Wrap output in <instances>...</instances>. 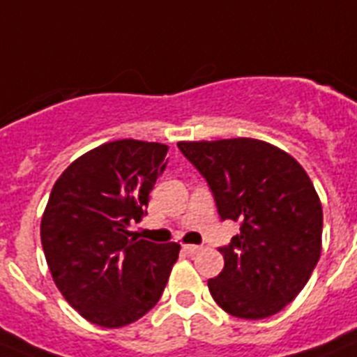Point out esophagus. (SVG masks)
Returning <instances> with one entry per match:
<instances>
[{
  "label": "esophagus",
  "instance_id": "obj_1",
  "mask_svg": "<svg viewBox=\"0 0 357 357\" xmlns=\"http://www.w3.org/2000/svg\"><path fill=\"white\" fill-rule=\"evenodd\" d=\"M183 251L187 255H196V253H199V251H202V248H199V245H192V244H185L183 245Z\"/></svg>",
  "mask_w": 357,
  "mask_h": 357
}]
</instances>
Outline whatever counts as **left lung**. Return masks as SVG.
<instances>
[{"mask_svg": "<svg viewBox=\"0 0 357 357\" xmlns=\"http://www.w3.org/2000/svg\"><path fill=\"white\" fill-rule=\"evenodd\" d=\"M202 172L224 220L240 222L208 279L220 308L240 319H266L306 286L323 249V207L306 170L260 139L179 141Z\"/></svg>", "mask_w": 357, "mask_h": 357, "instance_id": "1", "label": "left lung"}]
</instances>
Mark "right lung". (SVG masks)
I'll return each mask as SVG.
<instances>
[{
  "mask_svg": "<svg viewBox=\"0 0 357 357\" xmlns=\"http://www.w3.org/2000/svg\"><path fill=\"white\" fill-rule=\"evenodd\" d=\"M169 146L137 139L104 143L60 174L43 211L40 236L56 288L78 314L121 328L158 304L179 244L137 240Z\"/></svg>",
  "mask_w": 357,
  "mask_h": 357,
  "instance_id": "1",
  "label": "right lung"
}]
</instances>
